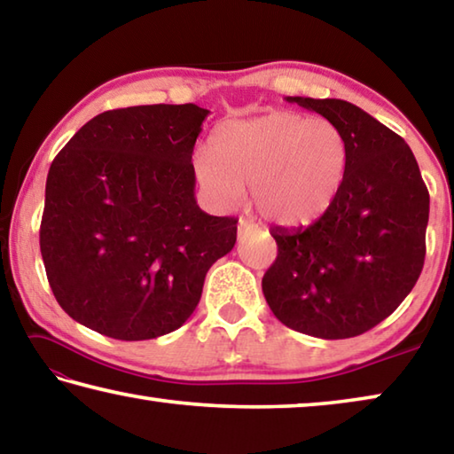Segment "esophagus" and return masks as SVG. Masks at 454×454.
I'll use <instances>...</instances> for the list:
<instances>
[{"label": "esophagus", "instance_id": "34e87169", "mask_svg": "<svg viewBox=\"0 0 454 454\" xmlns=\"http://www.w3.org/2000/svg\"><path fill=\"white\" fill-rule=\"evenodd\" d=\"M256 226L254 224H250L248 220H238V236H242L244 232H248V230H254Z\"/></svg>", "mask_w": 454, "mask_h": 454}]
</instances>
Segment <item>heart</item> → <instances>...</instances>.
I'll use <instances>...</instances> for the list:
<instances>
[{
	"label": "heart",
	"instance_id": "heart-1",
	"mask_svg": "<svg viewBox=\"0 0 454 454\" xmlns=\"http://www.w3.org/2000/svg\"><path fill=\"white\" fill-rule=\"evenodd\" d=\"M348 168V145L325 118L272 112L230 120L194 153V174L218 204H234L250 186L252 204L286 228L318 220L334 204Z\"/></svg>",
	"mask_w": 454,
	"mask_h": 454
}]
</instances>
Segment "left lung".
Segmentation results:
<instances>
[{"mask_svg": "<svg viewBox=\"0 0 454 454\" xmlns=\"http://www.w3.org/2000/svg\"><path fill=\"white\" fill-rule=\"evenodd\" d=\"M340 129L348 168L334 204L309 228H272L278 256L262 278L282 325L326 340L390 317L425 264L428 190L401 136L344 99L286 98Z\"/></svg>", "mask_w": 454, "mask_h": 454, "instance_id": "1", "label": "left lung"}]
</instances>
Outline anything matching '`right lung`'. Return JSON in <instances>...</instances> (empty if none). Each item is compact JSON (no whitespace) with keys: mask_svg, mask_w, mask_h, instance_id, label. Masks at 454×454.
I'll return each instance as SVG.
<instances>
[{"mask_svg":"<svg viewBox=\"0 0 454 454\" xmlns=\"http://www.w3.org/2000/svg\"><path fill=\"white\" fill-rule=\"evenodd\" d=\"M208 114L196 104L104 112L51 162L40 248L53 296L75 322L150 340L196 310L206 272L238 230L194 196L192 153Z\"/></svg>","mask_w":454,"mask_h":454,"instance_id":"add662e5","label":"right lung"}]
</instances>
